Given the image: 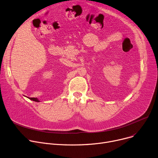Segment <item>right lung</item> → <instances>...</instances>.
<instances>
[{"mask_svg": "<svg viewBox=\"0 0 158 158\" xmlns=\"http://www.w3.org/2000/svg\"><path fill=\"white\" fill-rule=\"evenodd\" d=\"M29 99H31V100H32V101H36V102H39L40 101L37 99L36 98H29Z\"/></svg>", "mask_w": 158, "mask_h": 158, "instance_id": "add662e5", "label": "right lung"}]
</instances>
